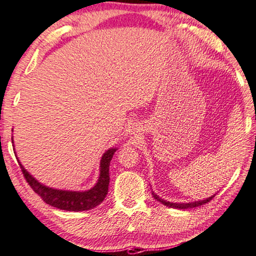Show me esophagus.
Wrapping results in <instances>:
<instances>
[{"label":"esophagus","mask_w":256,"mask_h":256,"mask_svg":"<svg viewBox=\"0 0 256 256\" xmlns=\"http://www.w3.org/2000/svg\"><path fill=\"white\" fill-rule=\"evenodd\" d=\"M134 129H135V130H140L142 128H143V124H142L140 122H136V124H134Z\"/></svg>","instance_id":"esophagus-1"}]
</instances>
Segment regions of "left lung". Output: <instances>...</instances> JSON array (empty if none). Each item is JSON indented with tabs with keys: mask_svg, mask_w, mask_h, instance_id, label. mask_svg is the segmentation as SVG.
Instances as JSON below:
<instances>
[{
	"mask_svg": "<svg viewBox=\"0 0 256 256\" xmlns=\"http://www.w3.org/2000/svg\"><path fill=\"white\" fill-rule=\"evenodd\" d=\"M152 195H153L154 198H156V200H158V202H160V203H162L163 205H166V206L174 208H179V210H186V208H192L200 206V205H203L205 203L210 202V200L216 196V194H214L213 196H211V198H208L206 200H195V202H192V203H171V202H166V200H162L161 198H158V196L154 192H152Z\"/></svg>",
	"mask_w": 256,
	"mask_h": 256,
	"instance_id": "obj_1",
	"label": "left lung"
}]
</instances>
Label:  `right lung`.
I'll use <instances>...</instances> for the list:
<instances>
[{"instance_id":"right-lung-1","label":"right lung","mask_w":256,"mask_h":256,"mask_svg":"<svg viewBox=\"0 0 256 256\" xmlns=\"http://www.w3.org/2000/svg\"><path fill=\"white\" fill-rule=\"evenodd\" d=\"M14 143V142H12ZM116 148L108 150L103 154L100 163V177L96 185L85 192H74V190H54L37 182L32 176L24 169V166L19 162L22 168L24 177L26 178L29 186L32 190L40 196V198L46 204L60 208L66 211H87L98 206L106 198L108 190V182H110V174H108V168L112 156Z\"/></svg>"}]
</instances>
